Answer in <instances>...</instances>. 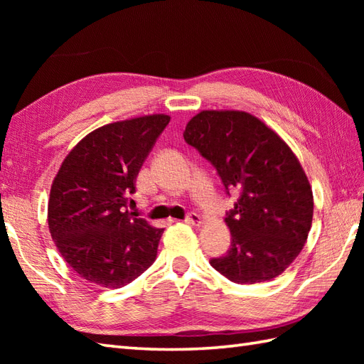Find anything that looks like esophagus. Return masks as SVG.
<instances>
[{
	"instance_id": "obj_1",
	"label": "esophagus",
	"mask_w": 364,
	"mask_h": 364,
	"mask_svg": "<svg viewBox=\"0 0 364 364\" xmlns=\"http://www.w3.org/2000/svg\"><path fill=\"white\" fill-rule=\"evenodd\" d=\"M184 222L192 223V225H200V222H202V219H200V215L197 213H188Z\"/></svg>"
}]
</instances>
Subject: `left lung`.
<instances>
[{"label":"left lung","instance_id":"8db88e82","mask_svg":"<svg viewBox=\"0 0 364 364\" xmlns=\"http://www.w3.org/2000/svg\"><path fill=\"white\" fill-rule=\"evenodd\" d=\"M184 141L218 170L223 188L237 191L225 222L231 244L210 264L233 283L272 280L297 258L310 233L313 192L296 154L272 129L239 111H203Z\"/></svg>","mask_w":364,"mask_h":364}]
</instances>
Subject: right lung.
<instances>
[{
    "label": "right lung",
    "instance_id": "add662e5",
    "mask_svg": "<svg viewBox=\"0 0 364 364\" xmlns=\"http://www.w3.org/2000/svg\"><path fill=\"white\" fill-rule=\"evenodd\" d=\"M168 122L158 114L109 123L84 137L60 166L48 227L63 258L84 280L122 288L156 259L164 230L128 206L139 170Z\"/></svg>",
    "mask_w": 364,
    "mask_h": 364
}]
</instances>
